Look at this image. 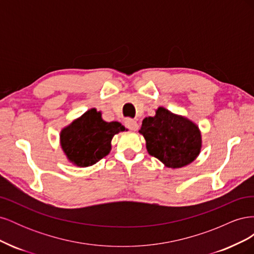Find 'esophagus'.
I'll return each instance as SVG.
<instances>
[{
    "label": "esophagus",
    "mask_w": 254,
    "mask_h": 254,
    "mask_svg": "<svg viewBox=\"0 0 254 254\" xmlns=\"http://www.w3.org/2000/svg\"><path fill=\"white\" fill-rule=\"evenodd\" d=\"M124 124H125V127L130 129V130H133V131H135V130H137V128H139V125H137L136 121L132 120V119H126L124 121Z\"/></svg>",
    "instance_id": "obj_1"
}]
</instances>
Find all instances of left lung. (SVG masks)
I'll return each mask as SVG.
<instances>
[{
	"instance_id": "1",
	"label": "left lung",
	"mask_w": 254,
	"mask_h": 254,
	"mask_svg": "<svg viewBox=\"0 0 254 254\" xmlns=\"http://www.w3.org/2000/svg\"><path fill=\"white\" fill-rule=\"evenodd\" d=\"M140 133L145 137L149 155L167 167L186 166L200 152L201 135L198 127L162 107L158 108L155 117L143 120Z\"/></svg>"
}]
</instances>
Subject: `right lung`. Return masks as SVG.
I'll return each mask as SVG.
<instances>
[{"label":"right lung","mask_w":254,"mask_h":254,"mask_svg":"<svg viewBox=\"0 0 254 254\" xmlns=\"http://www.w3.org/2000/svg\"><path fill=\"white\" fill-rule=\"evenodd\" d=\"M122 130L125 128L121 123H107L101 112L91 109L61 131V147L74 164L90 166L108 155L113 135Z\"/></svg>","instance_id":"add662e5"}]
</instances>
